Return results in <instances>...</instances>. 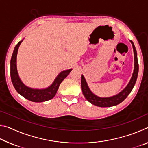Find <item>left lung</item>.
I'll return each mask as SVG.
<instances>
[{
    "mask_svg": "<svg viewBox=\"0 0 148 148\" xmlns=\"http://www.w3.org/2000/svg\"><path fill=\"white\" fill-rule=\"evenodd\" d=\"M132 44V48L134 51V67L133 73H132V77L129 84L125 88L122 90L121 92L117 95H115L114 96L110 97H100L97 95H95L92 92L91 89L87 85L86 79L84 76V75L82 74L81 76V87L82 91L84 95L85 98L90 103L95 105V106L99 107H111L116 106L121 103L124 100L127 98V97L129 95L130 92L133 89V87L136 83L138 74V62L137 59V52L136 48H135L134 44L132 41L130 40Z\"/></svg>",
    "mask_w": 148,
    "mask_h": 148,
    "instance_id": "8db88e82",
    "label": "left lung"
}]
</instances>
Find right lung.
I'll list each match as a JSON object with an SVG mask.
<instances>
[{"mask_svg":"<svg viewBox=\"0 0 148 148\" xmlns=\"http://www.w3.org/2000/svg\"><path fill=\"white\" fill-rule=\"evenodd\" d=\"M23 39L19 42L15 47L10 61V75L12 82L17 92L24 98L34 102H42L53 98L61 82L66 78L72 69L60 72L53 83L44 89H34L27 86L20 79L17 69V55L19 47Z\"/></svg>","mask_w":148,"mask_h":148,"instance_id":"obj_1","label":"right lung"}]
</instances>
